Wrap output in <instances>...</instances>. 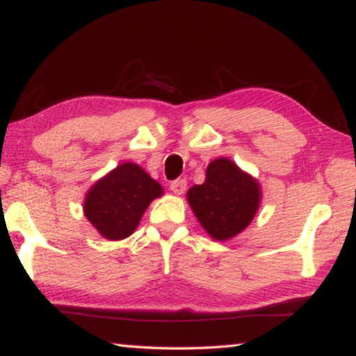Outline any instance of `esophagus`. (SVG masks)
<instances>
[{
	"instance_id": "esophagus-1",
	"label": "esophagus",
	"mask_w": 356,
	"mask_h": 356,
	"mask_svg": "<svg viewBox=\"0 0 356 356\" xmlns=\"http://www.w3.org/2000/svg\"><path fill=\"white\" fill-rule=\"evenodd\" d=\"M186 188V180L185 179H176L171 184V191L176 193V195H182Z\"/></svg>"
}]
</instances>
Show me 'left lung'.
Wrapping results in <instances>:
<instances>
[{
    "instance_id": "8db88e82",
    "label": "left lung",
    "mask_w": 356,
    "mask_h": 356,
    "mask_svg": "<svg viewBox=\"0 0 356 356\" xmlns=\"http://www.w3.org/2000/svg\"><path fill=\"white\" fill-rule=\"evenodd\" d=\"M202 227L216 240L237 236L250 225L261 201L254 179L227 159H216L206 171V182L186 193Z\"/></svg>"
}]
</instances>
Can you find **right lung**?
Masks as SVG:
<instances>
[{"label": "right lung", "mask_w": 356, "mask_h": 356, "mask_svg": "<svg viewBox=\"0 0 356 356\" xmlns=\"http://www.w3.org/2000/svg\"><path fill=\"white\" fill-rule=\"evenodd\" d=\"M161 185L135 163H122L95 184L84 200V215L110 240L129 237L144 210L161 196Z\"/></svg>", "instance_id": "right-lung-1"}]
</instances>
